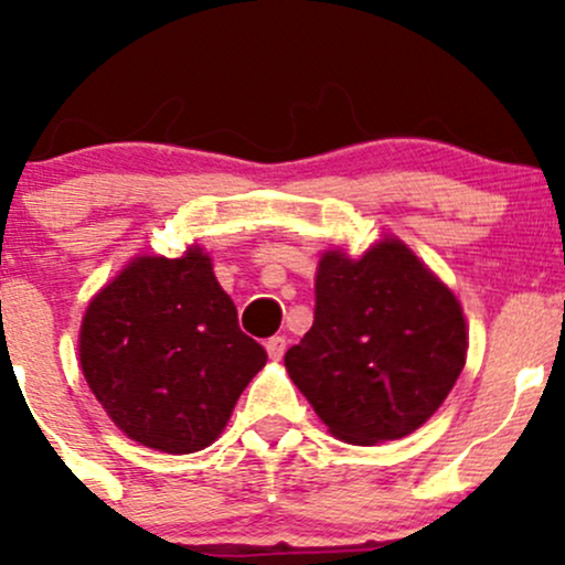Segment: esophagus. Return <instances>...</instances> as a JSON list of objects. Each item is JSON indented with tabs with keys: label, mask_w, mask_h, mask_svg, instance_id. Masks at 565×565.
<instances>
[{
	"label": "esophagus",
	"mask_w": 565,
	"mask_h": 565,
	"mask_svg": "<svg viewBox=\"0 0 565 565\" xmlns=\"http://www.w3.org/2000/svg\"><path fill=\"white\" fill-rule=\"evenodd\" d=\"M265 350H268V355L274 361H281V355L287 353V337H270L268 342H265Z\"/></svg>",
	"instance_id": "esophagus-1"
}]
</instances>
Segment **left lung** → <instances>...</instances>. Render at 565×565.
I'll use <instances>...</instances> for the list:
<instances>
[{"label": "left lung", "mask_w": 565, "mask_h": 565, "mask_svg": "<svg viewBox=\"0 0 565 565\" xmlns=\"http://www.w3.org/2000/svg\"><path fill=\"white\" fill-rule=\"evenodd\" d=\"M465 355L457 297L387 238L361 260L321 257L313 327L284 364L334 436L380 444L408 436L444 404Z\"/></svg>", "instance_id": "8db88e82"}]
</instances>
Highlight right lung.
Here are the masks:
<instances>
[{"mask_svg": "<svg viewBox=\"0 0 565 565\" xmlns=\"http://www.w3.org/2000/svg\"><path fill=\"white\" fill-rule=\"evenodd\" d=\"M82 372L129 438L167 454L210 446L268 361L238 329L210 257H138L89 302Z\"/></svg>", "mask_w": 565, "mask_h": 565, "instance_id": "obj_1", "label": "right lung"}]
</instances>
